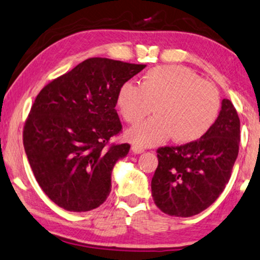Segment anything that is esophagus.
<instances>
[{
	"instance_id": "esophagus-1",
	"label": "esophagus",
	"mask_w": 260,
	"mask_h": 260,
	"mask_svg": "<svg viewBox=\"0 0 260 260\" xmlns=\"http://www.w3.org/2000/svg\"><path fill=\"white\" fill-rule=\"evenodd\" d=\"M132 152H133L134 154H141L145 152V149L141 148V147L134 145V146H132Z\"/></svg>"
}]
</instances>
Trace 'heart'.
<instances>
[{
  "mask_svg": "<svg viewBox=\"0 0 260 260\" xmlns=\"http://www.w3.org/2000/svg\"><path fill=\"white\" fill-rule=\"evenodd\" d=\"M117 106L128 123H138L153 112L154 118L127 131L126 137L140 147L161 145L173 137L190 143L215 125L220 98L211 83L201 80L190 69L161 65L143 75L140 86L126 81L117 94Z\"/></svg>",
  "mask_w": 260,
  "mask_h": 260,
  "instance_id": "obj_1",
  "label": "heart"
}]
</instances>
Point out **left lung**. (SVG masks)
<instances>
[{"label":"left lung","instance_id":"obj_1","mask_svg":"<svg viewBox=\"0 0 260 260\" xmlns=\"http://www.w3.org/2000/svg\"><path fill=\"white\" fill-rule=\"evenodd\" d=\"M239 141L237 111L229 99H223L215 125L200 140L158 148L152 179L157 208L170 216L190 217L210 207L230 180Z\"/></svg>","mask_w":260,"mask_h":260}]
</instances>
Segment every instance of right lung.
<instances>
[{"label": "right lung", "mask_w": 260, "mask_h": 260, "mask_svg": "<svg viewBox=\"0 0 260 260\" xmlns=\"http://www.w3.org/2000/svg\"><path fill=\"white\" fill-rule=\"evenodd\" d=\"M146 68L88 58L40 92L23 131L30 167L58 207L83 212L111 192V175L128 143L106 147L121 131L115 110L120 86Z\"/></svg>", "instance_id": "right-lung-1"}]
</instances>
